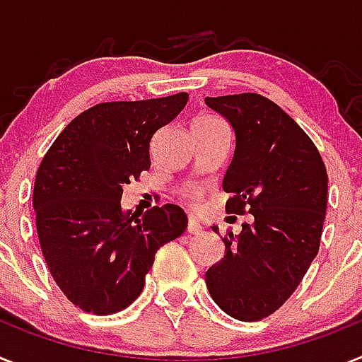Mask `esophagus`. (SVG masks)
Listing matches in <instances>:
<instances>
[{"label":"esophagus","instance_id":"34e87169","mask_svg":"<svg viewBox=\"0 0 362 362\" xmlns=\"http://www.w3.org/2000/svg\"><path fill=\"white\" fill-rule=\"evenodd\" d=\"M187 233L188 234H202L203 233V227L199 225L196 218H188V225H187Z\"/></svg>","mask_w":362,"mask_h":362}]
</instances>
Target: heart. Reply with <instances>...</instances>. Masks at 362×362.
Instances as JSON below:
<instances>
[{
    "label": "heart",
    "instance_id": "heart-1",
    "mask_svg": "<svg viewBox=\"0 0 362 362\" xmlns=\"http://www.w3.org/2000/svg\"><path fill=\"white\" fill-rule=\"evenodd\" d=\"M212 120H218L216 117H211V115H202V117H197L194 122H212ZM194 197H196V194H194Z\"/></svg>",
    "mask_w": 362,
    "mask_h": 362
}]
</instances>
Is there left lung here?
I'll use <instances>...</instances> for the list:
<instances>
[{"label":"left lung","instance_id":"left-lung-1","mask_svg":"<svg viewBox=\"0 0 362 362\" xmlns=\"http://www.w3.org/2000/svg\"><path fill=\"white\" fill-rule=\"evenodd\" d=\"M205 104L236 135L225 209L243 214L247 206L252 214L240 236L223 240L225 256L206 271V287L233 319L262 320L293 295L319 252L328 174L313 141L269 98L242 93Z\"/></svg>","mask_w":362,"mask_h":362}]
</instances>
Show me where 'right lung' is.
I'll return each instance as SVG.
<instances>
[{
  "instance_id": "add662e5",
  "label": "right lung",
  "mask_w": 362,
  "mask_h": 362,
  "mask_svg": "<svg viewBox=\"0 0 362 362\" xmlns=\"http://www.w3.org/2000/svg\"><path fill=\"white\" fill-rule=\"evenodd\" d=\"M187 102L188 93H177L97 104L71 120L43 157L33 194L40 245L54 282L86 313L128 308L159 247L187 228V214L172 203L120 211L124 185L150 168L153 134Z\"/></svg>"
}]
</instances>
